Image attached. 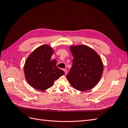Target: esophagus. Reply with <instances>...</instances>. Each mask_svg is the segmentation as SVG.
<instances>
[{
  "instance_id": "1",
  "label": "esophagus",
  "mask_w": 128,
  "mask_h": 128,
  "mask_svg": "<svg viewBox=\"0 0 128 128\" xmlns=\"http://www.w3.org/2000/svg\"><path fill=\"white\" fill-rule=\"evenodd\" d=\"M63 70H64V72H65V74H67V72H68L67 70H66V69H63Z\"/></svg>"
}]
</instances>
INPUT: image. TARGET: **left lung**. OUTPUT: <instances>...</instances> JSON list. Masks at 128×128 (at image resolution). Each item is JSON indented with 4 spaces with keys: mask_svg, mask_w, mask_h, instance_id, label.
Segmentation results:
<instances>
[{
    "mask_svg": "<svg viewBox=\"0 0 128 128\" xmlns=\"http://www.w3.org/2000/svg\"><path fill=\"white\" fill-rule=\"evenodd\" d=\"M72 66L66 76L67 79L76 90L85 91L93 88L102 75L103 66L100 56L88 46H72Z\"/></svg>",
    "mask_w": 128,
    "mask_h": 128,
    "instance_id": "8db88e82",
    "label": "left lung"
}]
</instances>
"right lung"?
Returning a JSON list of instances; mask_svg holds the SVG:
<instances>
[{
    "mask_svg": "<svg viewBox=\"0 0 128 128\" xmlns=\"http://www.w3.org/2000/svg\"><path fill=\"white\" fill-rule=\"evenodd\" d=\"M53 53L52 48L43 45L36 49L27 59L24 73L27 81L34 88L46 90L65 74L56 66V60H50Z\"/></svg>",
    "mask_w": 128,
    "mask_h": 128,
    "instance_id": "right-lung-1",
    "label": "right lung"
}]
</instances>
